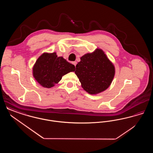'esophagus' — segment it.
I'll list each match as a JSON object with an SVG mask.
<instances>
[{"mask_svg": "<svg viewBox=\"0 0 153 153\" xmlns=\"http://www.w3.org/2000/svg\"><path fill=\"white\" fill-rule=\"evenodd\" d=\"M73 64L76 66V64H77V62L76 61H74V62H73Z\"/></svg>", "mask_w": 153, "mask_h": 153, "instance_id": "34e87169", "label": "esophagus"}]
</instances>
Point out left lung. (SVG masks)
I'll list each match as a JSON object with an SVG mask.
<instances>
[{"label": "left lung", "instance_id": "1", "mask_svg": "<svg viewBox=\"0 0 153 153\" xmlns=\"http://www.w3.org/2000/svg\"><path fill=\"white\" fill-rule=\"evenodd\" d=\"M80 59L76 66L75 73L84 90L91 95H97L109 87L115 68L102 50L97 48Z\"/></svg>", "mask_w": 153, "mask_h": 153}]
</instances>
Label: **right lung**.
Listing matches in <instances>:
<instances>
[{
  "instance_id": "right-lung-1",
  "label": "right lung",
  "mask_w": 153,
  "mask_h": 153,
  "mask_svg": "<svg viewBox=\"0 0 153 153\" xmlns=\"http://www.w3.org/2000/svg\"><path fill=\"white\" fill-rule=\"evenodd\" d=\"M75 69L65 58L57 57L56 52L44 53L33 66V75L42 87L50 88L58 84L63 76L74 72Z\"/></svg>"
}]
</instances>
